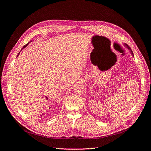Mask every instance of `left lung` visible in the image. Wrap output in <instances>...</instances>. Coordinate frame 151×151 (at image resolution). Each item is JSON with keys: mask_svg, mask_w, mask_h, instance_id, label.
Wrapping results in <instances>:
<instances>
[{"mask_svg": "<svg viewBox=\"0 0 151 151\" xmlns=\"http://www.w3.org/2000/svg\"><path fill=\"white\" fill-rule=\"evenodd\" d=\"M125 46H126L127 48H128V49H129V50H130V52L132 53V55H134V53H133V52H132V50H131V48L129 47V46H128V45H127V44H125Z\"/></svg>", "mask_w": 151, "mask_h": 151, "instance_id": "1", "label": "left lung"}]
</instances>
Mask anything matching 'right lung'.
Returning <instances> with one entry per match:
<instances>
[{
	"label": "right lung",
	"instance_id": "1",
	"mask_svg": "<svg viewBox=\"0 0 151 151\" xmlns=\"http://www.w3.org/2000/svg\"><path fill=\"white\" fill-rule=\"evenodd\" d=\"M28 45V43H27L26 45H24V46L23 47V48H25V47H26V46H27V45ZM19 53H20V52H19V53H18V55H17V56H18V55H19Z\"/></svg>",
	"mask_w": 151,
	"mask_h": 151
}]
</instances>
